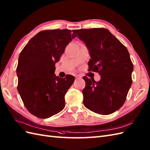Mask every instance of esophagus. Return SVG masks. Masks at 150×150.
Wrapping results in <instances>:
<instances>
[{
  "mask_svg": "<svg viewBox=\"0 0 150 150\" xmlns=\"http://www.w3.org/2000/svg\"><path fill=\"white\" fill-rule=\"evenodd\" d=\"M75 78H76V79H81V76H79V75H76V76H75Z\"/></svg>",
  "mask_w": 150,
  "mask_h": 150,
  "instance_id": "esophagus-1",
  "label": "esophagus"
}]
</instances>
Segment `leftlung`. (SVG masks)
Returning a JSON list of instances; mask_svg holds the SVG:
<instances>
[{"instance_id": "8db88e82", "label": "left lung", "mask_w": 150, "mask_h": 150, "mask_svg": "<svg viewBox=\"0 0 150 150\" xmlns=\"http://www.w3.org/2000/svg\"><path fill=\"white\" fill-rule=\"evenodd\" d=\"M85 43L91 59L88 71L98 72L99 81L83 76L85 106L99 115L111 114L125 103L132 85L133 64L127 47L108 29L94 28L74 30Z\"/></svg>"}]
</instances>
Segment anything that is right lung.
Wrapping results in <instances>:
<instances>
[{
  "label": "right lung",
  "mask_w": 150,
  "mask_h": 150,
  "mask_svg": "<svg viewBox=\"0 0 150 150\" xmlns=\"http://www.w3.org/2000/svg\"><path fill=\"white\" fill-rule=\"evenodd\" d=\"M76 37L74 30L68 29L41 31L20 54L17 89L25 108L36 117L47 118L64 108L65 95L75 78L56 76L55 64Z\"/></svg>",
  "instance_id": "1"
}]
</instances>
